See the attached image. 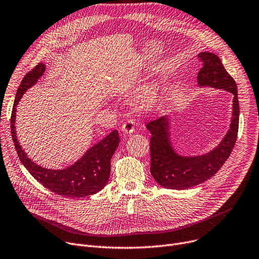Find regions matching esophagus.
Listing matches in <instances>:
<instances>
[{
  "mask_svg": "<svg viewBox=\"0 0 259 259\" xmlns=\"http://www.w3.org/2000/svg\"><path fill=\"white\" fill-rule=\"evenodd\" d=\"M122 131L126 135L133 133L135 131V123H134V120H132V119L126 120V122L122 126Z\"/></svg>",
  "mask_w": 259,
  "mask_h": 259,
  "instance_id": "obj_1",
  "label": "esophagus"
}]
</instances>
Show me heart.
<instances>
[{"label": "heart", "mask_w": 259, "mask_h": 259, "mask_svg": "<svg viewBox=\"0 0 259 259\" xmlns=\"http://www.w3.org/2000/svg\"><path fill=\"white\" fill-rule=\"evenodd\" d=\"M162 93V83L158 79H153L145 83L137 93L134 104L137 109L149 110L157 104Z\"/></svg>", "instance_id": "heart-1"}]
</instances>
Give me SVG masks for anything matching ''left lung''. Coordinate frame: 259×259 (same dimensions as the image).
<instances>
[{"instance_id":"left-lung-1","label":"left lung","mask_w":259,"mask_h":259,"mask_svg":"<svg viewBox=\"0 0 259 259\" xmlns=\"http://www.w3.org/2000/svg\"><path fill=\"white\" fill-rule=\"evenodd\" d=\"M198 57L202 62L197 77L199 88L224 90L233 95L230 128L221 143L208 153L182 156L171 145L170 117L164 115L147 124V129L152 134L151 174L159 185L168 189H186L214 176L230 156L236 142L239 118L236 83L215 54L201 52Z\"/></svg>"}]
</instances>
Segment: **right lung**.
Masks as SVG:
<instances>
[{"instance_id": "obj_1", "label": "right lung", "mask_w": 259, "mask_h": 259, "mask_svg": "<svg viewBox=\"0 0 259 259\" xmlns=\"http://www.w3.org/2000/svg\"><path fill=\"white\" fill-rule=\"evenodd\" d=\"M45 71L46 65L44 63L37 64L24 77L15 95L10 127L17 155L29 173L51 192L67 198H83L95 195L108 182L110 160L119 144L116 130H113L101 142L90 148L74 164L62 169H51L36 164L27 156L17 141L15 130L16 106L23 95L37 83Z\"/></svg>"}]
</instances>
